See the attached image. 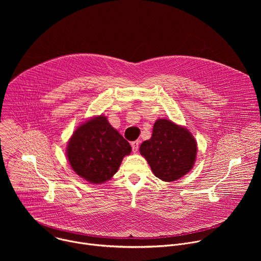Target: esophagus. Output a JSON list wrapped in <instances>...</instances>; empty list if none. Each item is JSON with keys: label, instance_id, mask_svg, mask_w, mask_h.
<instances>
[{"label": "esophagus", "instance_id": "34e87169", "mask_svg": "<svg viewBox=\"0 0 261 261\" xmlns=\"http://www.w3.org/2000/svg\"><path fill=\"white\" fill-rule=\"evenodd\" d=\"M131 146H132V150L134 153H136L138 151V147H139V141L138 140H135V141H132L131 142Z\"/></svg>", "mask_w": 261, "mask_h": 261}]
</instances>
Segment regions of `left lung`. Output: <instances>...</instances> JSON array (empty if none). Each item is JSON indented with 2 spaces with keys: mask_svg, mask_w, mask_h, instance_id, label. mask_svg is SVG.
Returning <instances> with one entry per match:
<instances>
[{
  "mask_svg": "<svg viewBox=\"0 0 261 261\" xmlns=\"http://www.w3.org/2000/svg\"><path fill=\"white\" fill-rule=\"evenodd\" d=\"M139 152L157 177L172 181L191 170L197 145L187 129L164 119L156 121L151 139L141 143Z\"/></svg>",
  "mask_w": 261,
  "mask_h": 261,
  "instance_id": "left-lung-1",
  "label": "left lung"
}]
</instances>
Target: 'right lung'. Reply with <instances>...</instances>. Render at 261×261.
I'll return each mask as SVG.
<instances>
[{
	"label": "right lung",
	"mask_w": 261,
	"mask_h": 261,
	"mask_svg": "<svg viewBox=\"0 0 261 261\" xmlns=\"http://www.w3.org/2000/svg\"><path fill=\"white\" fill-rule=\"evenodd\" d=\"M130 153L129 142L103 116L81 125L67 146L72 169L93 184L110 179L118 171L123 158Z\"/></svg>",
	"instance_id": "obj_1"
}]
</instances>
